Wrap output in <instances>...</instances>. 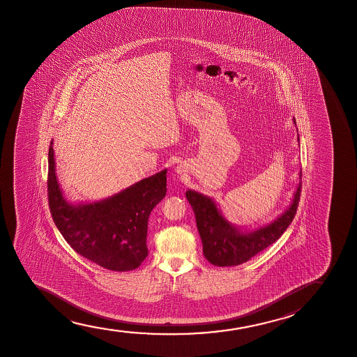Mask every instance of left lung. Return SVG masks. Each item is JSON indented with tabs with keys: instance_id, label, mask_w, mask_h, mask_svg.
Instances as JSON below:
<instances>
[{
	"instance_id": "left-lung-1",
	"label": "left lung",
	"mask_w": 357,
	"mask_h": 357,
	"mask_svg": "<svg viewBox=\"0 0 357 357\" xmlns=\"http://www.w3.org/2000/svg\"><path fill=\"white\" fill-rule=\"evenodd\" d=\"M294 123L295 118H294ZM300 172V179H301ZM301 192V181L287 211L269 225L257 229L243 231L225 220L215 201L194 190L186 191L194 213L196 225L202 240L204 256L210 264L218 267L238 266L248 262L255 255L268 248L282 236L296 215Z\"/></svg>"
}]
</instances>
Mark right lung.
Returning <instances> with one entry per match:
<instances>
[{"instance_id": "obj_1", "label": "right lung", "mask_w": 357, "mask_h": 357, "mask_svg": "<svg viewBox=\"0 0 357 357\" xmlns=\"http://www.w3.org/2000/svg\"><path fill=\"white\" fill-rule=\"evenodd\" d=\"M52 144L47 195L51 215L61 234L75 252L103 268L116 272L137 268L149 252V215L166 196L167 169L107 199L73 205L64 199L59 188Z\"/></svg>"}]
</instances>
